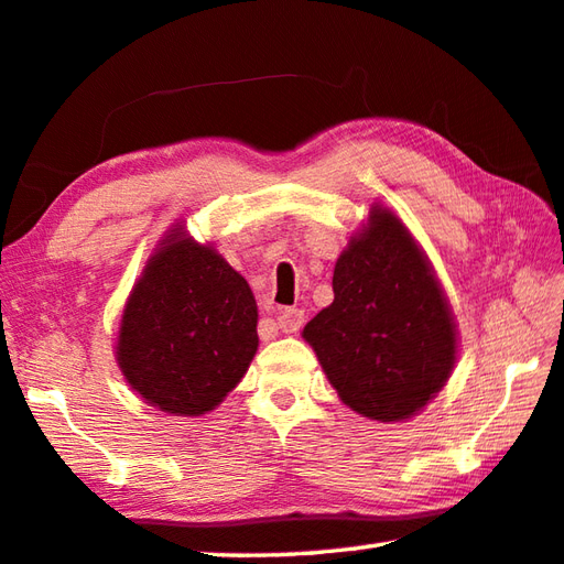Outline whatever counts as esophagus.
<instances>
[{
	"label": "esophagus",
	"mask_w": 564,
	"mask_h": 564,
	"mask_svg": "<svg viewBox=\"0 0 564 564\" xmlns=\"http://www.w3.org/2000/svg\"><path fill=\"white\" fill-rule=\"evenodd\" d=\"M303 311H297V307H283V311H279V317H275V325L283 333H297L303 327Z\"/></svg>",
	"instance_id": "esophagus-1"
}]
</instances>
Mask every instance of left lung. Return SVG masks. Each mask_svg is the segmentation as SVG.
I'll return each instance as SVG.
<instances>
[{
	"instance_id": "8db88e82",
	"label": "left lung",
	"mask_w": 564,
	"mask_h": 564,
	"mask_svg": "<svg viewBox=\"0 0 564 564\" xmlns=\"http://www.w3.org/2000/svg\"><path fill=\"white\" fill-rule=\"evenodd\" d=\"M333 291L303 337L341 403L381 423L423 411L455 369L457 329L433 267L391 209H369L339 253Z\"/></svg>"
}]
</instances>
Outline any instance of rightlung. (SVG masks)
Wrapping results in <instances>:
<instances>
[{
	"label": "right lung",
	"mask_w": 564,
	"mask_h": 564,
	"mask_svg": "<svg viewBox=\"0 0 564 564\" xmlns=\"http://www.w3.org/2000/svg\"><path fill=\"white\" fill-rule=\"evenodd\" d=\"M249 283L175 225L151 253L119 323L117 364L143 401L173 415H205L257 355Z\"/></svg>",
	"instance_id": "1"
}]
</instances>
